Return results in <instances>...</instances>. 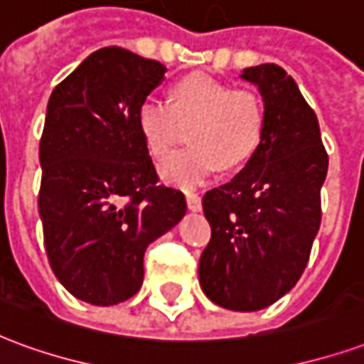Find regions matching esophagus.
<instances>
[{"mask_svg":"<svg viewBox=\"0 0 364 364\" xmlns=\"http://www.w3.org/2000/svg\"><path fill=\"white\" fill-rule=\"evenodd\" d=\"M185 197H187V206H189V210L198 213V210L203 208V200H200V197H198L197 193H187Z\"/></svg>","mask_w":364,"mask_h":364,"instance_id":"obj_1","label":"esophagus"}]
</instances>
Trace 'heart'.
I'll return each instance as SVG.
<instances>
[{
    "instance_id": "1",
    "label": "heart",
    "mask_w": 364,
    "mask_h": 364,
    "mask_svg": "<svg viewBox=\"0 0 364 364\" xmlns=\"http://www.w3.org/2000/svg\"><path fill=\"white\" fill-rule=\"evenodd\" d=\"M136 122L154 158H166L183 127H191L189 150L175 151L161 164L164 181L195 187L216 167L232 169L257 150L265 127V111L257 93L234 90L208 75L191 74L171 87V103L144 99Z\"/></svg>"
}]
</instances>
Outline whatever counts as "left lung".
Here are the masks:
<instances>
[{
	"mask_svg": "<svg viewBox=\"0 0 364 364\" xmlns=\"http://www.w3.org/2000/svg\"><path fill=\"white\" fill-rule=\"evenodd\" d=\"M242 80L257 85L265 127L244 169L203 197L213 236L198 281L214 304L255 312L284 296L304 273L320 230L328 154L316 112L281 66L245 68Z\"/></svg>",
	"mask_w": 364,
	"mask_h": 364,
	"instance_id": "8db88e82",
	"label": "left lung"
}]
</instances>
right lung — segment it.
Listing matches in <instances>:
<instances>
[{
  "mask_svg": "<svg viewBox=\"0 0 364 364\" xmlns=\"http://www.w3.org/2000/svg\"><path fill=\"white\" fill-rule=\"evenodd\" d=\"M166 66L119 46L93 52L52 91L38 158V213L52 271L75 298L112 306L144 281L146 247L187 213L158 185L136 111Z\"/></svg>",
  "mask_w": 364,
  "mask_h": 364,
  "instance_id": "1",
  "label": "right lung"
}]
</instances>
